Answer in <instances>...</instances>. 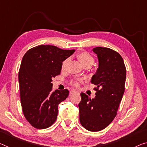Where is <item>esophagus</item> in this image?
Instances as JSON below:
<instances>
[{
    "label": "esophagus",
    "instance_id": "esophagus-1",
    "mask_svg": "<svg viewBox=\"0 0 147 147\" xmlns=\"http://www.w3.org/2000/svg\"><path fill=\"white\" fill-rule=\"evenodd\" d=\"M76 93H78V92L75 90H72L70 91V94H74Z\"/></svg>",
    "mask_w": 147,
    "mask_h": 147
}]
</instances>
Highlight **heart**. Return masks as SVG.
I'll return each instance as SVG.
<instances>
[{
  "label": "heart",
  "mask_w": 147,
  "mask_h": 147,
  "mask_svg": "<svg viewBox=\"0 0 147 147\" xmlns=\"http://www.w3.org/2000/svg\"><path fill=\"white\" fill-rule=\"evenodd\" d=\"M77 58L79 60L81 64L84 67L86 66V65H89V66L91 67L94 64V59L93 58V57L90 54H89L87 52H81L80 53H78L77 55ZM69 61V59H67L63 61L62 64H61V70L63 71L66 70ZM74 86H77L78 84L75 83V84H74Z\"/></svg>",
  "instance_id": "heart-1"
}]
</instances>
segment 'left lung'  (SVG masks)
<instances>
[{"label":"left lung","mask_w":147,"mask_h":147,"mask_svg":"<svg viewBox=\"0 0 147 147\" xmlns=\"http://www.w3.org/2000/svg\"><path fill=\"white\" fill-rule=\"evenodd\" d=\"M93 51L98 61V68L90 81L96 86V96L90 99L81 92L78 108L81 125L95 132L108 127L117 114L125 91L126 69L117 52L102 47L94 48Z\"/></svg>","instance_id":"left-lung-1"}]
</instances>
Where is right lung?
I'll use <instances>...</instances> for the list:
<instances>
[{"instance_id": "obj_1", "label": "right lung", "mask_w": 147, "mask_h": 147, "mask_svg": "<svg viewBox=\"0 0 147 147\" xmlns=\"http://www.w3.org/2000/svg\"><path fill=\"white\" fill-rule=\"evenodd\" d=\"M74 51L41 45L24 55L18 73L21 104L26 119L34 127L47 128L56 121L59 104L69 92H52V78L60 74L63 61Z\"/></svg>"}]
</instances>
